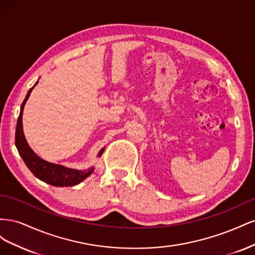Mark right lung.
Listing matches in <instances>:
<instances>
[{"label": "right lung", "mask_w": 255, "mask_h": 255, "mask_svg": "<svg viewBox=\"0 0 255 255\" xmlns=\"http://www.w3.org/2000/svg\"><path fill=\"white\" fill-rule=\"evenodd\" d=\"M37 83L28 90L24 101H23L21 105V111L17 121L16 140H14V142H16V146L19 151V154L21 155L22 159L24 160L25 165L28 167L29 170L33 172V174L36 177H38V179L50 185H53V186H58V187L74 186V185L80 184L82 181L86 179L87 176H89L92 173L94 168H89L87 170L80 171V170H75V169L66 168L60 165L48 163V161L38 157L36 154L29 149V146L24 138V135H23V130H22L23 107H24L26 100L28 99L30 92H32L33 88L36 86ZM103 151L104 149L100 151L99 156L102 155Z\"/></svg>", "instance_id": "right-lung-1"}]
</instances>
